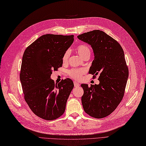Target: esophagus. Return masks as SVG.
Returning a JSON list of instances; mask_svg holds the SVG:
<instances>
[{"label":"esophagus","mask_w":146,"mask_h":146,"mask_svg":"<svg viewBox=\"0 0 146 146\" xmlns=\"http://www.w3.org/2000/svg\"><path fill=\"white\" fill-rule=\"evenodd\" d=\"M74 87H79V84L77 82H74Z\"/></svg>","instance_id":"obj_1"}]
</instances>
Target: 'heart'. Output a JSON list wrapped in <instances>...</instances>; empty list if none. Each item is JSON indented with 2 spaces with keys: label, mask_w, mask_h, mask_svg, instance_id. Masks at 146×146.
<instances>
[{
  "label": "heart",
  "mask_w": 146,
  "mask_h": 146,
  "mask_svg": "<svg viewBox=\"0 0 146 146\" xmlns=\"http://www.w3.org/2000/svg\"><path fill=\"white\" fill-rule=\"evenodd\" d=\"M76 50L79 55L82 58H85L87 56H90V54H91L90 48L87 46H86L85 44H80L76 48ZM69 55H70V52L68 50H67L64 53L62 57L63 62L65 63L67 62ZM85 73V70L82 68H73V69L70 70L68 71V74L70 75V76L77 80H79L81 79L82 76Z\"/></svg>",
  "instance_id": "1"
}]
</instances>
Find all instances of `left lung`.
Masks as SVG:
<instances>
[{"label":"left lung","instance_id":"8db88e82","mask_svg":"<svg viewBox=\"0 0 146 146\" xmlns=\"http://www.w3.org/2000/svg\"><path fill=\"white\" fill-rule=\"evenodd\" d=\"M78 38L93 50L89 73L100 74L98 85H81L84 110L94 118L105 117L116 109L125 93L129 76L125 53L119 43L102 31H90Z\"/></svg>","mask_w":146,"mask_h":146}]
</instances>
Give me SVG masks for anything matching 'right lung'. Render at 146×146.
<instances>
[{
  "label": "right lung",
  "mask_w": 146,
  "mask_h": 146,
  "mask_svg": "<svg viewBox=\"0 0 146 146\" xmlns=\"http://www.w3.org/2000/svg\"><path fill=\"white\" fill-rule=\"evenodd\" d=\"M74 36L46 34L26 48L22 58L20 79L25 99L34 114L46 120L61 116L74 87L66 79L55 85L53 70L62 67L64 53L71 46Z\"/></svg>",
  "instance_id": "add662e5"
}]
</instances>
